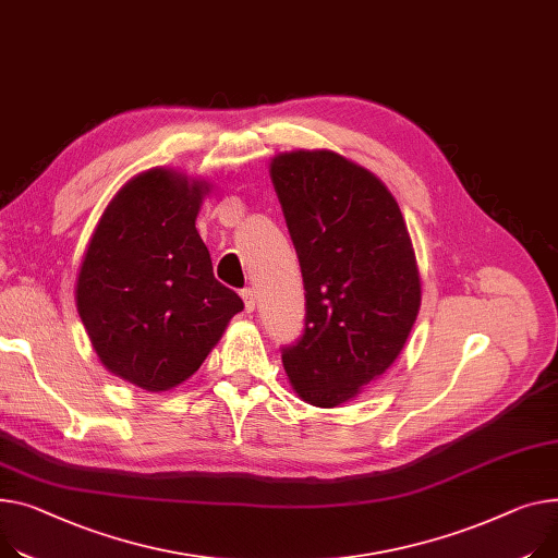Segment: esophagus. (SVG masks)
I'll use <instances>...</instances> for the list:
<instances>
[{
  "label": "esophagus",
  "instance_id": "34e87169",
  "mask_svg": "<svg viewBox=\"0 0 558 558\" xmlns=\"http://www.w3.org/2000/svg\"><path fill=\"white\" fill-rule=\"evenodd\" d=\"M242 301H244V307H246V312H253V310H255V303H257V299H255V291H253L251 287L242 289Z\"/></svg>",
  "mask_w": 558,
  "mask_h": 558
}]
</instances>
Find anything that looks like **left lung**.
Wrapping results in <instances>:
<instances>
[{
	"mask_svg": "<svg viewBox=\"0 0 558 558\" xmlns=\"http://www.w3.org/2000/svg\"><path fill=\"white\" fill-rule=\"evenodd\" d=\"M305 284V331L284 373L312 405L354 399L399 356L422 303L403 215L384 181L329 150L271 159Z\"/></svg>",
	"mask_w": 558,
	"mask_h": 558,
	"instance_id": "8db88e82",
	"label": "left lung"
}]
</instances>
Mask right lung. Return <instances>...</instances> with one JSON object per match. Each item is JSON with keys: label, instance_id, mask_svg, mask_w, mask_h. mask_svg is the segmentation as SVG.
<instances>
[{"label": "right lung", "instance_id": "1", "mask_svg": "<svg viewBox=\"0 0 558 558\" xmlns=\"http://www.w3.org/2000/svg\"><path fill=\"white\" fill-rule=\"evenodd\" d=\"M208 183L153 168L130 179L98 219L76 280V307L100 363L163 392L193 377L240 295L215 280L195 229Z\"/></svg>", "mask_w": 558, "mask_h": 558}]
</instances>
